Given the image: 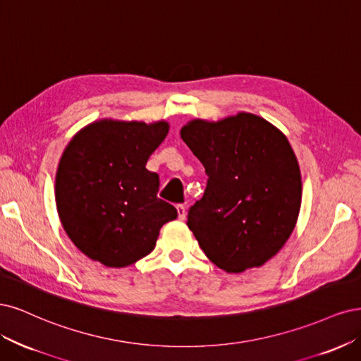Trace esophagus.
<instances>
[{
	"label": "esophagus",
	"mask_w": 361,
	"mask_h": 361,
	"mask_svg": "<svg viewBox=\"0 0 361 361\" xmlns=\"http://www.w3.org/2000/svg\"><path fill=\"white\" fill-rule=\"evenodd\" d=\"M176 208H177V213H178V219L184 220V217H185V207L183 204H178Z\"/></svg>",
	"instance_id": "34e87169"
}]
</instances>
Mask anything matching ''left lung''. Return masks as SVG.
<instances>
[{"instance_id": "8db88e82", "label": "left lung", "mask_w": 361, "mask_h": 361, "mask_svg": "<svg viewBox=\"0 0 361 361\" xmlns=\"http://www.w3.org/2000/svg\"><path fill=\"white\" fill-rule=\"evenodd\" d=\"M181 139L207 173L188 226L226 273L261 267L283 247L301 205V173L286 136L258 115L192 120Z\"/></svg>"}]
</instances>
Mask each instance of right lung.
Instances as JSON below:
<instances>
[{"mask_svg": "<svg viewBox=\"0 0 361 361\" xmlns=\"http://www.w3.org/2000/svg\"><path fill=\"white\" fill-rule=\"evenodd\" d=\"M169 130L166 121L100 120L67 144L55 178L61 225L92 261L121 269L154 249L177 210L157 197L159 176L145 165Z\"/></svg>", "mask_w": 361, "mask_h": 361, "instance_id": "right-lung-1", "label": "right lung"}]
</instances>
